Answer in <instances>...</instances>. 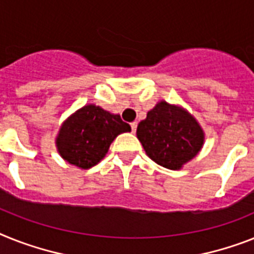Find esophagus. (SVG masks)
Segmentation results:
<instances>
[{"label": "esophagus", "mask_w": 254, "mask_h": 254, "mask_svg": "<svg viewBox=\"0 0 254 254\" xmlns=\"http://www.w3.org/2000/svg\"><path fill=\"white\" fill-rule=\"evenodd\" d=\"M136 128H137V123H136V122H132V123H131V129H132V132H136Z\"/></svg>", "instance_id": "esophagus-1"}]
</instances>
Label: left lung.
I'll return each mask as SVG.
<instances>
[{
  "label": "left lung",
  "instance_id": "1",
  "mask_svg": "<svg viewBox=\"0 0 254 254\" xmlns=\"http://www.w3.org/2000/svg\"><path fill=\"white\" fill-rule=\"evenodd\" d=\"M137 139L153 161L178 170L193 158L204 144V132L186 110L161 101L137 126Z\"/></svg>",
  "mask_w": 254,
  "mask_h": 254
}]
</instances>
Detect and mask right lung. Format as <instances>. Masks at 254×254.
I'll return each mask as SVG.
<instances>
[{
    "label": "right lung",
    "mask_w": 254,
    "mask_h": 254,
    "mask_svg": "<svg viewBox=\"0 0 254 254\" xmlns=\"http://www.w3.org/2000/svg\"><path fill=\"white\" fill-rule=\"evenodd\" d=\"M131 131L121 115L110 114L96 105H87L61 127L57 148L64 160L80 169H91L108 153L113 140Z\"/></svg>",
    "instance_id": "1"
}]
</instances>
